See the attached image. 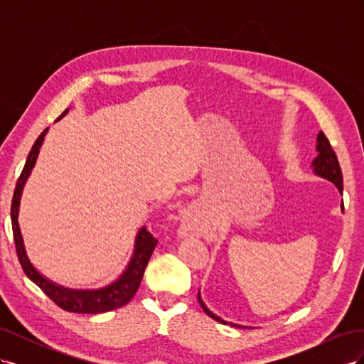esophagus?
Wrapping results in <instances>:
<instances>
[{"label": "esophagus", "instance_id": "1", "mask_svg": "<svg viewBox=\"0 0 364 364\" xmlns=\"http://www.w3.org/2000/svg\"><path fill=\"white\" fill-rule=\"evenodd\" d=\"M200 226V217L197 211H186L182 215V223L179 226V235L181 237H193L197 234Z\"/></svg>", "mask_w": 364, "mask_h": 364}]
</instances>
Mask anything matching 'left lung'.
Returning <instances> with one entry per match:
<instances>
[{
    "instance_id": "1",
    "label": "left lung",
    "mask_w": 364,
    "mask_h": 364,
    "mask_svg": "<svg viewBox=\"0 0 364 364\" xmlns=\"http://www.w3.org/2000/svg\"><path fill=\"white\" fill-rule=\"evenodd\" d=\"M316 151H317V156L311 162L313 173L316 176H318V178H323V179L329 181L331 183H334L337 186L338 193L343 194V176H341V170H340V165H338L336 153H334L331 144H329V141L326 139L323 132H318V134H317V138H316ZM341 211H343V202H341ZM197 299H199V304L203 308V311L209 317H213L214 321H217L220 323H225V325H230V326L250 328V326H243V325L232 323V322H226V321H223L222 317H218L217 314H214L205 305L202 296H200V290L197 291Z\"/></svg>"
}]
</instances>
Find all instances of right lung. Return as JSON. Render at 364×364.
<instances>
[{
  "label": "right lung",
  "instance_id": "1",
  "mask_svg": "<svg viewBox=\"0 0 364 364\" xmlns=\"http://www.w3.org/2000/svg\"><path fill=\"white\" fill-rule=\"evenodd\" d=\"M68 111L70 109H67V111L60 115V118L67 115ZM60 118H58V119H60ZM47 132H48V129L42 132L28 153L24 170H23V173H21L19 179L16 182V188H15L14 199H12V209H10L15 246H16V253H18V258L21 262V267H23L24 273L27 274V278L31 282H35L54 304L63 308L65 311L83 313V314H98V313L117 310V308L126 305L132 299V297L135 296L139 284H141L142 274H144V270L149 264V259L158 245V240L153 238V235L149 232L146 226L139 228L138 234L135 237L134 252H132V257L127 262V266L124 267L123 272H121V274L115 281H112L111 284H107V285H105V287H100V289H92V290L86 289L85 290V289L63 287V285L48 279L46 274H42L35 266H33V262L30 261V258L27 255L18 217H19L21 197H23L24 186L27 183V179L30 178L33 167L36 165V159L39 156V151L43 144V139H46Z\"/></svg>",
  "mask_w": 364,
  "mask_h": 364
}]
</instances>
